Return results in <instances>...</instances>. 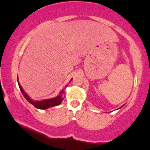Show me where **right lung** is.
Listing matches in <instances>:
<instances>
[{"instance_id": "right-lung-1", "label": "right lung", "mask_w": 150, "mask_h": 150, "mask_svg": "<svg viewBox=\"0 0 150 150\" xmlns=\"http://www.w3.org/2000/svg\"><path fill=\"white\" fill-rule=\"evenodd\" d=\"M72 81V79H71ZM70 81V82H71ZM17 81H18V78H17ZM18 84H19V88H20L21 92L23 94L24 97L30 102V104H33L35 107L38 109H40V110H46V109L49 108V107H54V106H57L59 104H60L62 103V102L63 101V98H62V95L64 93V91L63 90H62V91L60 92L59 95L58 96L55 98H53V99H45V100H42V101H34L25 92V91L23 90V88H22L21 85L19 84V81H18Z\"/></svg>"}]
</instances>
